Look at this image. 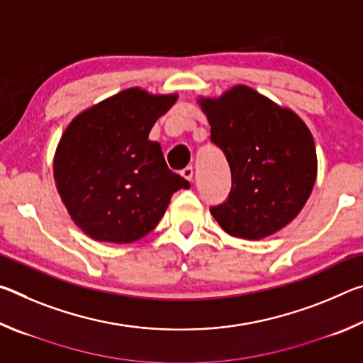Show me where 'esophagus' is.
<instances>
[{
	"label": "esophagus",
	"instance_id": "1",
	"mask_svg": "<svg viewBox=\"0 0 363 363\" xmlns=\"http://www.w3.org/2000/svg\"><path fill=\"white\" fill-rule=\"evenodd\" d=\"M181 174H182V177H186L187 181H192V179H194V168H192V167L184 168V169L181 171Z\"/></svg>",
	"mask_w": 363,
	"mask_h": 363
}]
</instances>
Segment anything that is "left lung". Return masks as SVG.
<instances>
[{
	"instance_id": "8db88e82",
	"label": "left lung",
	"mask_w": 363,
	"mask_h": 363,
	"mask_svg": "<svg viewBox=\"0 0 363 363\" xmlns=\"http://www.w3.org/2000/svg\"><path fill=\"white\" fill-rule=\"evenodd\" d=\"M211 143L224 152L232 187L211 214L233 237L259 240L298 216L317 176L311 131L291 110L248 86L200 99Z\"/></svg>"
}]
</instances>
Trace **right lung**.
<instances>
[{
	"instance_id": "obj_1",
	"label": "right lung",
	"mask_w": 363,
	"mask_h": 363,
	"mask_svg": "<svg viewBox=\"0 0 363 363\" xmlns=\"http://www.w3.org/2000/svg\"><path fill=\"white\" fill-rule=\"evenodd\" d=\"M176 94L121 91L79 113L62 134L54 179L72 219L97 242L131 243L155 229L171 195L190 187L149 140Z\"/></svg>"
}]
</instances>
